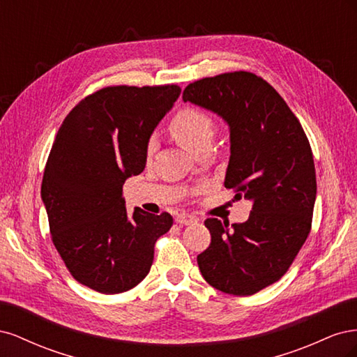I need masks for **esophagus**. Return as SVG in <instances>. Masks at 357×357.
Listing matches in <instances>:
<instances>
[{
    "label": "esophagus",
    "mask_w": 357,
    "mask_h": 357,
    "mask_svg": "<svg viewBox=\"0 0 357 357\" xmlns=\"http://www.w3.org/2000/svg\"><path fill=\"white\" fill-rule=\"evenodd\" d=\"M176 222L178 223V225H190V223H195L197 222V218L195 215H190V214H178L177 218H176Z\"/></svg>",
    "instance_id": "obj_1"
}]
</instances>
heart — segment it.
Listing matches in <instances>:
<instances>
[{"mask_svg":"<svg viewBox=\"0 0 357 357\" xmlns=\"http://www.w3.org/2000/svg\"><path fill=\"white\" fill-rule=\"evenodd\" d=\"M169 132L181 146L195 153L202 144L211 142L214 135V121L207 112L198 107H185L171 119ZM155 144V138H150L147 143L149 153L153 152Z\"/></svg>","mask_w":357,"mask_h":357,"instance_id":"1","label":"heart"}]
</instances>
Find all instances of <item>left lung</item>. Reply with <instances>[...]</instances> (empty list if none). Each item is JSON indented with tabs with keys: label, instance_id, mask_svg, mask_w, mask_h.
Here are the masks:
<instances>
[{
	"label": "left lung",
	"instance_id": "left-lung-1",
	"mask_svg": "<svg viewBox=\"0 0 357 357\" xmlns=\"http://www.w3.org/2000/svg\"><path fill=\"white\" fill-rule=\"evenodd\" d=\"M183 101L229 125L225 188L253 204L244 223L204 222L211 243L197 257L199 271L225 294L253 295L286 274L311 231L317 183L308 138L280 93L253 73L193 82Z\"/></svg>",
	"mask_w": 357,
	"mask_h": 357
}]
</instances>
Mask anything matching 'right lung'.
<instances>
[{
  "label": "right lung",
  "mask_w": 357,
  "mask_h": 357,
  "mask_svg": "<svg viewBox=\"0 0 357 357\" xmlns=\"http://www.w3.org/2000/svg\"><path fill=\"white\" fill-rule=\"evenodd\" d=\"M180 92L107 86L74 107L53 142L41 183L52 241L71 275L101 294L143 282L156 240L172 226L168 213L135 207L129 215L122 190L143 172L150 135Z\"/></svg>",
  "instance_id": "obj_1"
}]
</instances>
